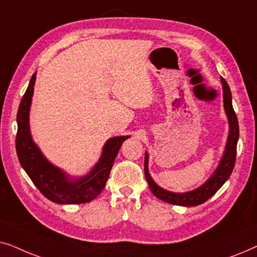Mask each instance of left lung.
Masks as SVG:
<instances>
[{
  "mask_svg": "<svg viewBox=\"0 0 257 257\" xmlns=\"http://www.w3.org/2000/svg\"><path fill=\"white\" fill-rule=\"evenodd\" d=\"M221 83H222L223 90V105L224 111H226L228 121H229V136H228L226 150H224L222 159L220 160V164L215 172L212 174L208 180L202 186L194 191L186 192V193H174L166 191L158 186L153 179L151 178L149 173V154L145 153V165H144V171H145V178L149 182V187L153 195H156L158 199L163 200L165 202L172 203V205L178 206H198L206 202L207 200L215 194L219 189L222 187V185L228 180L233 172L235 159H236V145L238 140V121L237 117L235 114V111L231 104V92L229 86L226 80L221 77Z\"/></svg>",
  "mask_w": 257,
  "mask_h": 257,
  "instance_id": "8db88e82",
  "label": "left lung"
}]
</instances>
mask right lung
Returning a JSON list of instances; mask_svg holds the SVG:
<instances>
[{
	"mask_svg": "<svg viewBox=\"0 0 257 257\" xmlns=\"http://www.w3.org/2000/svg\"><path fill=\"white\" fill-rule=\"evenodd\" d=\"M35 80L36 72L31 77L29 86L17 111L16 152L20 164L42 194L52 202L77 205L92 201L104 189L119 149L130 137L122 136L108 139L103 147L99 161L85 177L78 179L68 177L62 170L47 160L31 138L29 111Z\"/></svg>",
	"mask_w": 257,
	"mask_h": 257,
	"instance_id": "right-lung-1",
	"label": "right lung"
}]
</instances>
